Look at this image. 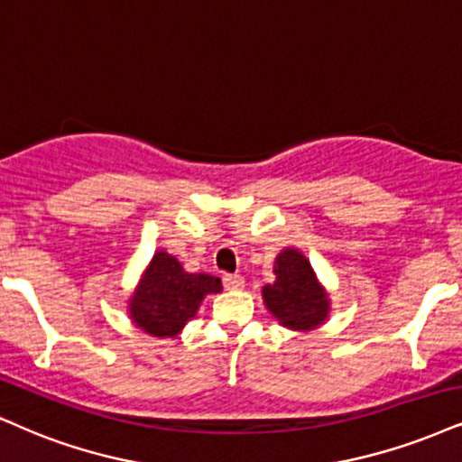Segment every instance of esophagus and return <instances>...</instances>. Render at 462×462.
Masks as SVG:
<instances>
[{"instance_id": "esophagus-1", "label": "esophagus", "mask_w": 462, "mask_h": 462, "mask_svg": "<svg viewBox=\"0 0 462 462\" xmlns=\"http://www.w3.org/2000/svg\"><path fill=\"white\" fill-rule=\"evenodd\" d=\"M222 282H225L226 291H240V289H244V284H246V281H244V276H240V274L225 276V278H222Z\"/></svg>"}]
</instances>
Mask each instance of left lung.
Returning <instances> with one entry per match:
<instances>
[{
	"label": "left lung",
	"mask_w": 462,
	"mask_h": 462,
	"mask_svg": "<svg viewBox=\"0 0 462 462\" xmlns=\"http://www.w3.org/2000/svg\"><path fill=\"white\" fill-rule=\"evenodd\" d=\"M276 281L261 289L267 312L282 328L310 332L328 321L332 301L312 270L309 257L298 248H282L274 259Z\"/></svg>",
	"instance_id": "obj_1"
}]
</instances>
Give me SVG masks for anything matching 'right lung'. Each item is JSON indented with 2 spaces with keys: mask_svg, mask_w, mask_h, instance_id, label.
<instances>
[{
  "mask_svg": "<svg viewBox=\"0 0 462 462\" xmlns=\"http://www.w3.org/2000/svg\"><path fill=\"white\" fill-rule=\"evenodd\" d=\"M220 278L190 274L167 250H156L128 298L126 312L134 328L156 338H175L209 293H220Z\"/></svg>",
  "mask_w": 462,
  "mask_h": 462,
  "instance_id": "obj_1",
  "label": "right lung"
}]
</instances>
